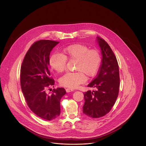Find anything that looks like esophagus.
I'll return each mask as SVG.
<instances>
[{
  "label": "esophagus",
  "mask_w": 146,
  "mask_h": 146,
  "mask_svg": "<svg viewBox=\"0 0 146 146\" xmlns=\"http://www.w3.org/2000/svg\"><path fill=\"white\" fill-rule=\"evenodd\" d=\"M74 90L73 89H69V88H67L66 89V91L67 93H69V92H72Z\"/></svg>",
  "instance_id": "esophagus-1"
}]
</instances>
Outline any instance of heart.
Here are the masks:
<instances>
[{"mask_svg":"<svg viewBox=\"0 0 146 146\" xmlns=\"http://www.w3.org/2000/svg\"><path fill=\"white\" fill-rule=\"evenodd\" d=\"M67 60L76 61L75 70L78 72L64 74L60 79V84L63 86L75 89L84 83L86 76L90 78L97 74L101 57L98 50L89 49L82 44H75L63 49L60 54L51 56L49 63L52 70L60 73L64 70Z\"/></svg>","mask_w":146,"mask_h":146,"instance_id":"obj_1","label":"heart"}]
</instances>
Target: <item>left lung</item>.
<instances>
[{"label":"left lung","mask_w":146,"mask_h":146,"mask_svg":"<svg viewBox=\"0 0 146 146\" xmlns=\"http://www.w3.org/2000/svg\"><path fill=\"white\" fill-rule=\"evenodd\" d=\"M101 50L102 64L97 77L88 86L95 89L84 93L83 112L92 118L102 117L110 112L119 95V69L117 59L111 48L103 39L97 37Z\"/></svg>","instance_id":"left-lung-1"}]
</instances>
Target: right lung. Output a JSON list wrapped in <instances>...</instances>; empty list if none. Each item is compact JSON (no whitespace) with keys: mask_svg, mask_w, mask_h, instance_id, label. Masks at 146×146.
<instances>
[{"mask_svg":"<svg viewBox=\"0 0 146 146\" xmlns=\"http://www.w3.org/2000/svg\"><path fill=\"white\" fill-rule=\"evenodd\" d=\"M58 43L49 40L34 42L26 53L21 67V89L27 104L35 114L46 120L60 116V101L66 93L63 88L53 89L51 94L46 93L48 88L54 85L48 66L50 53Z\"/></svg>","mask_w":146,"mask_h":146,"instance_id":"obj_1","label":"right lung"}]
</instances>
